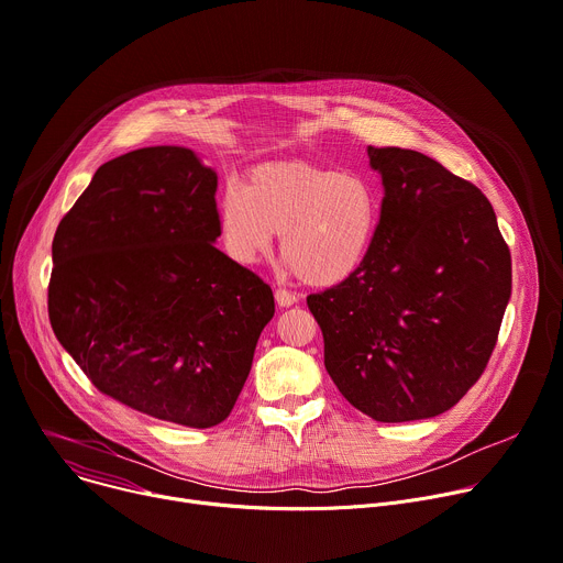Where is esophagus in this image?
<instances>
[{
	"label": "esophagus",
	"mask_w": 563,
	"mask_h": 563,
	"mask_svg": "<svg viewBox=\"0 0 563 563\" xmlns=\"http://www.w3.org/2000/svg\"><path fill=\"white\" fill-rule=\"evenodd\" d=\"M275 301H277V307H279V309H288V307H292V305H295L297 297H295L292 292H288V290L279 288V290H275Z\"/></svg>",
	"instance_id": "esophagus-1"
}]
</instances>
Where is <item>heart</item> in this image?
<instances>
[{"label": "heart", "instance_id": "obj_1", "mask_svg": "<svg viewBox=\"0 0 563 563\" xmlns=\"http://www.w3.org/2000/svg\"><path fill=\"white\" fill-rule=\"evenodd\" d=\"M380 191L365 173H342L307 159H277L247 170L219 205L228 254L243 266L264 258L282 234V256L313 288L356 277L376 245Z\"/></svg>", "mask_w": 563, "mask_h": 563}]
</instances>
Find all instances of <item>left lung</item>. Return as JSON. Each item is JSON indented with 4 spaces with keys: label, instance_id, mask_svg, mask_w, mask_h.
I'll return each mask as SVG.
<instances>
[{
    "label": "left lung",
    "instance_id": "8db88e82",
    "mask_svg": "<svg viewBox=\"0 0 563 563\" xmlns=\"http://www.w3.org/2000/svg\"><path fill=\"white\" fill-rule=\"evenodd\" d=\"M383 185L363 271L307 305L342 397L385 423L451 410L481 378L511 295V256L492 202L440 162L367 148Z\"/></svg>",
    "mask_w": 563,
    "mask_h": 563
}]
</instances>
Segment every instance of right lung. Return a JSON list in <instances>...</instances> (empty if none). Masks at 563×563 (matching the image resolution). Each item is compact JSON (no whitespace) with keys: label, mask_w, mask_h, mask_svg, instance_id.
I'll return each instance as SVG.
<instances>
[{"label":"right lung","mask_w":563,"mask_h":563,"mask_svg":"<svg viewBox=\"0 0 563 563\" xmlns=\"http://www.w3.org/2000/svg\"><path fill=\"white\" fill-rule=\"evenodd\" d=\"M216 185L191 148L131 151L97 168L52 245L65 352L103 395L187 428L228 419L275 316L271 286L213 245Z\"/></svg>","instance_id":"obj_1"}]
</instances>
